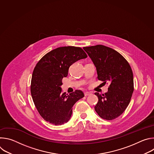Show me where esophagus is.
<instances>
[{"mask_svg":"<svg viewBox=\"0 0 154 154\" xmlns=\"http://www.w3.org/2000/svg\"><path fill=\"white\" fill-rule=\"evenodd\" d=\"M91 93H90V92H85V93H84V95H85V96H89V95H90Z\"/></svg>","mask_w":154,"mask_h":154,"instance_id":"esophagus-1","label":"esophagus"}]
</instances>
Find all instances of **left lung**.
<instances>
[{
  "mask_svg": "<svg viewBox=\"0 0 154 154\" xmlns=\"http://www.w3.org/2000/svg\"><path fill=\"white\" fill-rule=\"evenodd\" d=\"M83 49L96 67L97 79L109 85L105 94L95 93L99 99L95 110L103 119H115L130 102L134 90L132 70L125 58L110 48L96 45Z\"/></svg>",
  "mask_w": 154,
  "mask_h": 154,
  "instance_id": "obj_1",
  "label": "left lung"
}]
</instances>
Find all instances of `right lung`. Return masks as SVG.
<instances>
[{
	"label": "right lung",
	"instance_id": "1",
	"mask_svg": "<svg viewBox=\"0 0 154 154\" xmlns=\"http://www.w3.org/2000/svg\"><path fill=\"white\" fill-rule=\"evenodd\" d=\"M86 57L82 48L65 46L51 51L37 63L32 74L31 94L38 113L47 122L55 125L66 123L73 105L84 97L80 90L69 95L62 93L61 85L71 65Z\"/></svg>",
	"mask_w": 154,
	"mask_h": 154
}]
</instances>
